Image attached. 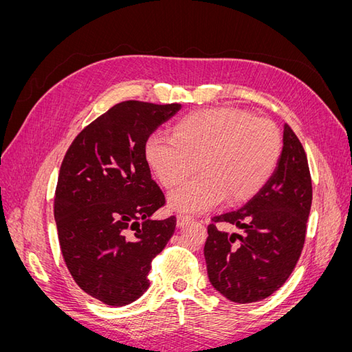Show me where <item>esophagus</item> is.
Here are the masks:
<instances>
[{"label": "esophagus", "mask_w": 352, "mask_h": 352, "mask_svg": "<svg viewBox=\"0 0 352 352\" xmlns=\"http://www.w3.org/2000/svg\"><path fill=\"white\" fill-rule=\"evenodd\" d=\"M194 219L190 216H185V214H179L177 219H176V225L177 228H185L186 225H189L190 221H192Z\"/></svg>", "instance_id": "1"}]
</instances>
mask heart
Here are the masks:
<instances>
[{"label": "heart", "mask_w": 352, "mask_h": 352, "mask_svg": "<svg viewBox=\"0 0 352 352\" xmlns=\"http://www.w3.org/2000/svg\"><path fill=\"white\" fill-rule=\"evenodd\" d=\"M280 153L276 124L236 109L190 113L173 126L172 138L153 133L144 146L146 164L164 188L201 168L167 198L168 207L184 214L212 210L226 198L250 199L272 177Z\"/></svg>", "instance_id": "heart-1"}]
</instances>
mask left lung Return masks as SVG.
I'll return each instance as SVG.
<instances>
[{
  "label": "left lung",
  "instance_id": "obj_1",
  "mask_svg": "<svg viewBox=\"0 0 352 352\" xmlns=\"http://www.w3.org/2000/svg\"><path fill=\"white\" fill-rule=\"evenodd\" d=\"M313 199L304 148L283 124V148L272 177L239 210L216 216L204 245L208 279L228 300L247 304L270 296L300 258ZM230 222L243 232L219 231Z\"/></svg>",
  "mask_w": 352,
  "mask_h": 352
}]
</instances>
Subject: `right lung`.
<instances>
[{"instance_id":"right-lung-1","label":"right lung","mask_w":352,"mask_h":352,"mask_svg":"<svg viewBox=\"0 0 352 352\" xmlns=\"http://www.w3.org/2000/svg\"><path fill=\"white\" fill-rule=\"evenodd\" d=\"M180 109L116 104L74 138L61 163L54 219L63 258L80 289L107 305H127L148 289L151 261L175 233V216L153 219L166 199L144 146Z\"/></svg>"}]
</instances>
